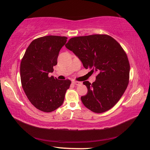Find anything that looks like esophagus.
<instances>
[{"mask_svg":"<svg viewBox=\"0 0 150 150\" xmlns=\"http://www.w3.org/2000/svg\"><path fill=\"white\" fill-rule=\"evenodd\" d=\"M73 84H74L75 85H77V86L82 85V83L79 82V81H73Z\"/></svg>","mask_w":150,"mask_h":150,"instance_id":"1","label":"esophagus"}]
</instances>
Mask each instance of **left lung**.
I'll return each instance as SVG.
<instances>
[{
	"label": "left lung",
	"instance_id": "8db88e82",
	"mask_svg": "<svg viewBox=\"0 0 150 150\" xmlns=\"http://www.w3.org/2000/svg\"><path fill=\"white\" fill-rule=\"evenodd\" d=\"M79 57L85 69L96 72L92 84L84 81L87 94L81 97L86 107L95 113L110 110L125 92L130 77V63L125 51L106 34L74 37L65 44Z\"/></svg>",
	"mask_w": 150,
	"mask_h": 150
}]
</instances>
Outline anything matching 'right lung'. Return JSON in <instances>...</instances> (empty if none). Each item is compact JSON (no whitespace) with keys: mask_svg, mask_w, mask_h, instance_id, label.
<instances>
[{"mask_svg":"<svg viewBox=\"0 0 150 150\" xmlns=\"http://www.w3.org/2000/svg\"><path fill=\"white\" fill-rule=\"evenodd\" d=\"M67 38L47 35L35 39L26 50L20 63L22 87L28 98L38 110L50 112L62 105L71 81L58 80L49 73Z\"/></svg>","mask_w":150,"mask_h":150,"instance_id":"right-lung-1","label":"right lung"}]
</instances>
